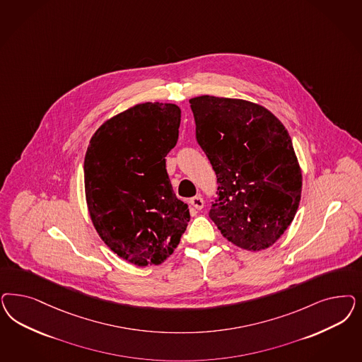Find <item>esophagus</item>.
<instances>
[{
    "instance_id": "1",
    "label": "esophagus",
    "mask_w": 362,
    "mask_h": 362,
    "mask_svg": "<svg viewBox=\"0 0 362 362\" xmlns=\"http://www.w3.org/2000/svg\"><path fill=\"white\" fill-rule=\"evenodd\" d=\"M190 205L194 208V209L201 210L204 208V199L201 196H194L190 199Z\"/></svg>"
}]
</instances>
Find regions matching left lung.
<instances>
[{"label":"left lung","instance_id":"1","mask_svg":"<svg viewBox=\"0 0 362 362\" xmlns=\"http://www.w3.org/2000/svg\"><path fill=\"white\" fill-rule=\"evenodd\" d=\"M196 140L217 177L209 217L246 250L273 245L292 223L303 175L288 130L264 106L201 95L189 101Z\"/></svg>","mask_w":362,"mask_h":362}]
</instances>
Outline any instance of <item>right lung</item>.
<instances>
[{
  "mask_svg": "<svg viewBox=\"0 0 362 362\" xmlns=\"http://www.w3.org/2000/svg\"><path fill=\"white\" fill-rule=\"evenodd\" d=\"M180 121L175 104H139L97 129L85 154L94 228L115 253L139 267L170 256L190 220L165 160L178 140Z\"/></svg>",
  "mask_w": 362,
  "mask_h": 362,
  "instance_id": "1",
  "label": "right lung"
}]
</instances>
